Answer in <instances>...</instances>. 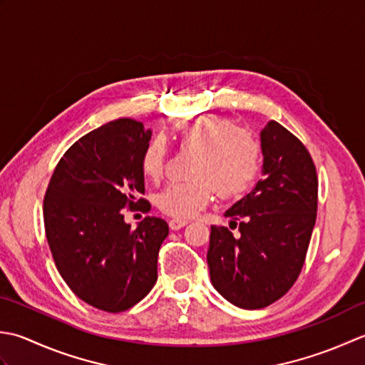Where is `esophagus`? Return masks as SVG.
Segmentation results:
<instances>
[{
  "label": "esophagus",
  "mask_w": 365,
  "mask_h": 365,
  "mask_svg": "<svg viewBox=\"0 0 365 365\" xmlns=\"http://www.w3.org/2000/svg\"><path fill=\"white\" fill-rule=\"evenodd\" d=\"M187 225V220H181V219H172L168 222L170 230H180L182 227Z\"/></svg>",
  "instance_id": "1"
}]
</instances>
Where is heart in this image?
Here are the masks:
<instances>
[{"label":"heart","mask_w":365,"mask_h":365,"mask_svg":"<svg viewBox=\"0 0 365 365\" xmlns=\"http://www.w3.org/2000/svg\"><path fill=\"white\" fill-rule=\"evenodd\" d=\"M175 135L184 150L197 151L190 176L170 182L155 197L159 210L175 219H189L211 202L215 189L222 197H237L254 184L262 167V148L249 130L217 115H198L176 124ZM167 146L153 138L141 154V170L155 180L165 168Z\"/></svg>","instance_id":"obj_1"}]
</instances>
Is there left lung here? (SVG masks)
<instances>
[{
	"label": "left lung",
	"mask_w": 365,
	"mask_h": 365,
	"mask_svg": "<svg viewBox=\"0 0 365 365\" xmlns=\"http://www.w3.org/2000/svg\"><path fill=\"white\" fill-rule=\"evenodd\" d=\"M259 141L263 180L225 211L240 235L211 227L206 257L212 287L247 310L267 307L293 287L318 205L317 170L306 146L277 121L264 125Z\"/></svg>",
	"instance_id": "1"
}]
</instances>
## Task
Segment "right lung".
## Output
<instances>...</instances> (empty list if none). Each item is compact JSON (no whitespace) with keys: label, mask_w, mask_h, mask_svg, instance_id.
Instances as JSON below:
<instances>
[{"label":"right lung","mask_w":365,"mask_h":365,"mask_svg":"<svg viewBox=\"0 0 365 365\" xmlns=\"http://www.w3.org/2000/svg\"><path fill=\"white\" fill-rule=\"evenodd\" d=\"M153 132L121 118L76 141L58 162L43 198V224L55 264L81 301L124 312L151 292L167 222L145 217L135 230L123 207L143 205L141 154Z\"/></svg>","instance_id":"add662e5"}]
</instances>
